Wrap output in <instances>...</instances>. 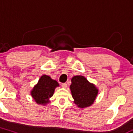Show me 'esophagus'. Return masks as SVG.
<instances>
[{
    "label": "esophagus",
    "mask_w": 133,
    "mask_h": 133,
    "mask_svg": "<svg viewBox=\"0 0 133 133\" xmlns=\"http://www.w3.org/2000/svg\"><path fill=\"white\" fill-rule=\"evenodd\" d=\"M61 86H62V88H67V86H68V84H67L66 83H62Z\"/></svg>",
    "instance_id": "34e87169"
}]
</instances>
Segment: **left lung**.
Here are the masks:
<instances>
[{"label": "left lung", "instance_id": "8db88e82", "mask_svg": "<svg viewBox=\"0 0 133 133\" xmlns=\"http://www.w3.org/2000/svg\"><path fill=\"white\" fill-rule=\"evenodd\" d=\"M70 86L74 103L79 108H84L92 104L98 94V89L82 76H74Z\"/></svg>", "mask_w": 133, "mask_h": 133}]
</instances>
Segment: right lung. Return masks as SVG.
<instances>
[{
	"label": "right lung",
	"instance_id": "1",
	"mask_svg": "<svg viewBox=\"0 0 133 133\" xmlns=\"http://www.w3.org/2000/svg\"><path fill=\"white\" fill-rule=\"evenodd\" d=\"M58 86L59 83L56 81L49 76L43 75L34 87L30 94L38 104L45 105L49 103V98L53 96L55 89Z\"/></svg>",
	"mask_w": 133,
	"mask_h": 133
}]
</instances>
